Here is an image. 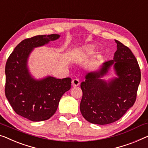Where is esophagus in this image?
<instances>
[{
    "instance_id": "obj_1",
    "label": "esophagus",
    "mask_w": 148,
    "mask_h": 148,
    "mask_svg": "<svg viewBox=\"0 0 148 148\" xmlns=\"http://www.w3.org/2000/svg\"><path fill=\"white\" fill-rule=\"evenodd\" d=\"M72 85L74 87L78 86L80 85V81H79L78 78H75L72 81Z\"/></svg>"
}]
</instances>
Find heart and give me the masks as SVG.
<instances>
[{
	"label": "heart",
	"instance_id": "obj_1",
	"mask_svg": "<svg viewBox=\"0 0 148 148\" xmlns=\"http://www.w3.org/2000/svg\"><path fill=\"white\" fill-rule=\"evenodd\" d=\"M94 50H95V48L94 46H86V47L82 48L78 54L76 55V60H80V59L86 58L94 52Z\"/></svg>",
	"mask_w": 148,
	"mask_h": 148
}]
</instances>
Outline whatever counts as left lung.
Returning a JSON list of instances; mask_svg holds the SVG:
<instances>
[{"instance_id": "left-lung-1", "label": "left lung", "mask_w": 148, "mask_h": 148, "mask_svg": "<svg viewBox=\"0 0 148 148\" xmlns=\"http://www.w3.org/2000/svg\"><path fill=\"white\" fill-rule=\"evenodd\" d=\"M117 50L114 58L103 62L95 71L88 72L80 84L82 115L88 122L106 125L124 115L135 103L141 80L138 61L130 49L115 40ZM113 69L115 76L103 78Z\"/></svg>"}]
</instances>
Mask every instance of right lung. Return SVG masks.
<instances>
[{
	"instance_id": "obj_1",
	"label": "right lung",
	"mask_w": 148,
	"mask_h": 148,
	"mask_svg": "<svg viewBox=\"0 0 148 148\" xmlns=\"http://www.w3.org/2000/svg\"><path fill=\"white\" fill-rule=\"evenodd\" d=\"M60 35H37L21 42L5 67V95L17 114L32 122L48 120L58 108L61 97L71 88V78L46 76L36 78L28 67L34 48L48 45Z\"/></svg>"
}]
</instances>
